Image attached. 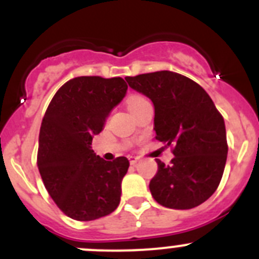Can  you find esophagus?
Segmentation results:
<instances>
[{"instance_id": "obj_1", "label": "esophagus", "mask_w": 259, "mask_h": 259, "mask_svg": "<svg viewBox=\"0 0 259 259\" xmlns=\"http://www.w3.org/2000/svg\"><path fill=\"white\" fill-rule=\"evenodd\" d=\"M129 161H130V163H132V165H137L138 161H139V158H138V157H135V156H129Z\"/></svg>"}]
</instances>
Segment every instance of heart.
<instances>
[{"mask_svg":"<svg viewBox=\"0 0 259 259\" xmlns=\"http://www.w3.org/2000/svg\"><path fill=\"white\" fill-rule=\"evenodd\" d=\"M146 103H149V101L147 100L146 97L141 96V94H133V96H130L126 101L127 110H129L130 112L137 110V108H139L141 106L146 105Z\"/></svg>","mask_w":259,"mask_h":259,"instance_id":"1","label":"heart"}]
</instances>
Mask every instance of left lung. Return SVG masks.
<instances>
[{"label":"left lung","mask_w":259,"mask_h":259,"mask_svg":"<svg viewBox=\"0 0 259 259\" xmlns=\"http://www.w3.org/2000/svg\"><path fill=\"white\" fill-rule=\"evenodd\" d=\"M125 80L153 103L157 141L174 146L170 165L156 159L152 197L172 209L206 202L219 187L228 157L224 117L211 97L192 79L167 70Z\"/></svg>","instance_id":"8db88e82"}]
</instances>
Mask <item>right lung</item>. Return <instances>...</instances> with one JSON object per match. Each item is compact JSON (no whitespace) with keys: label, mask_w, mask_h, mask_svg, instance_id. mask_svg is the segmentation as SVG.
I'll return each mask as SVG.
<instances>
[{"label":"right lung","mask_w":259,"mask_h":259,"mask_svg":"<svg viewBox=\"0 0 259 259\" xmlns=\"http://www.w3.org/2000/svg\"><path fill=\"white\" fill-rule=\"evenodd\" d=\"M127 91L124 79L78 76L53 96L39 132L37 165L60 209L76 221H92L117 208L126 157L112 162L92 149L111 111Z\"/></svg>","instance_id":"add662e5"}]
</instances>
